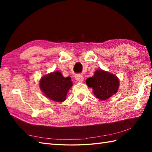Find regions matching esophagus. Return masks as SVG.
<instances>
[{
  "mask_svg": "<svg viewBox=\"0 0 152 152\" xmlns=\"http://www.w3.org/2000/svg\"><path fill=\"white\" fill-rule=\"evenodd\" d=\"M75 79L79 82H82L83 81V76L81 74H76L75 76Z\"/></svg>",
  "mask_w": 152,
  "mask_h": 152,
  "instance_id": "obj_1",
  "label": "esophagus"
}]
</instances>
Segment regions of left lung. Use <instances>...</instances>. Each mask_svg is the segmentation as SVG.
Masks as SVG:
<instances>
[{
  "label": "left lung",
  "mask_w": 152,
  "mask_h": 152,
  "mask_svg": "<svg viewBox=\"0 0 152 152\" xmlns=\"http://www.w3.org/2000/svg\"><path fill=\"white\" fill-rule=\"evenodd\" d=\"M86 84L92 88L96 98L105 101L117 93L119 81L114 74L102 70H97L94 76L86 80Z\"/></svg>",
  "instance_id": "left-lung-1"
}]
</instances>
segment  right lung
Returning a JSON list of instances; mask_svg holds the SVG:
<instances>
[{
	"instance_id": "add662e5",
	"label": "right lung",
	"mask_w": 152,
	"mask_h": 152,
	"mask_svg": "<svg viewBox=\"0 0 152 152\" xmlns=\"http://www.w3.org/2000/svg\"><path fill=\"white\" fill-rule=\"evenodd\" d=\"M72 86L70 77H64L59 71L46 74L40 80V88L47 98L57 102L66 100L68 91Z\"/></svg>"
}]
</instances>
